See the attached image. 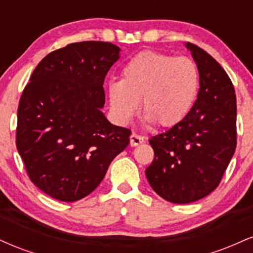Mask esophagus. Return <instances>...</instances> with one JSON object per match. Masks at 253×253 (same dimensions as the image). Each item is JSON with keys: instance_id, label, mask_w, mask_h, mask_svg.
<instances>
[{"instance_id": "obj_1", "label": "esophagus", "mask_w": 253, "mask_h": 253, "mask_svg": "<svg viewBox=\"0 0 253 253\" xmlns=\"http://www.w3.org/2000/svg\"><path fill=\"white\" fill-rule=\"evenodd\" d=\"M145 141V136L138 134V133H132L129 136V144L130 146H138Z\"/></svg>"}]
</instances>
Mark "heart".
I'll return each instance as SVG.
<instances>
[{
	"mask_svg": "<svg viewBox=\"0 0 253 253\" xmlns=\"http://www.w3.org/2000/svg\"><path fill=\"white\" fill-rule=\"evenodd\" d=\"M199 88V66L193 59L144 51L124 66L120 81L109 84L108 96L110 108L123 124L134 118L141 100L150 123L170 127L189 113Z\"/></svg>",
	"mask_w": 253,
	"mask_h": 253,
	"instance_id": "1",
	"label": "heart"
}]
</instances>
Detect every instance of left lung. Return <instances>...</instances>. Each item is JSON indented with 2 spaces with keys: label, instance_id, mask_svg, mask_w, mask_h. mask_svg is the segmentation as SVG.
<instances>
[{
  "label": "left lung",
  "instance_id": "left-lung-1",
  "mask_svg": "<svg viewBox=\"0 0 253 253\" xmlns=\"http://www.w3.org/2000/svg\"><path fill=\"white\" fill-rule=\"evenodd\" d=\"M200 71L197 100L187 115L151 136L155 158L146 169L152 189L167 201L190 203L221 182L237 146V98L231 78L195 43L187 42Z\"/></svg>",
  "mask_w": 253,
  "mask_h": 253
}]
</instances>
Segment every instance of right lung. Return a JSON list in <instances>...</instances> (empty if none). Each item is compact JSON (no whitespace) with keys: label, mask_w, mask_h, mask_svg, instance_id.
Returning a JSON list of instances; mask_svg holds the SVG:
<instances>
[{"label":"right lung","mask_w":253,"mask_h":253,"mask_svg":"<svg viewBox=\"0 0 253 253\" xmlns=\"http://www.w3.org/2000/svg\"><path fill=\"white\" fill-rule=\"evenodd\" d=\"M119 52L112 42L69 43L38 64L22 91L16 149L31 181L53 199L89 195L129 143L130 129L101 112L104 78Z\"/></svg>","instance_id":"add662e5"}]
</instances>
